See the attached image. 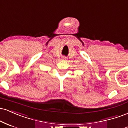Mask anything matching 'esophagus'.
<instances>
[{
	"label": "esophagus",
	"mask_w": 128,
	"mask_h": 128,
	"mask_svg": "<svg viewBox=\"0 0 128 128\" xmlns=\"http://www.w3.org/2000/svg\"><path fill=\"white\" fill-rule=\"evenodd\" d=\"M65 58H64V57H63V58H62V59H65Z\"/></svg>",
	"instance_id": "esophagus-1"
}]
</instances>
